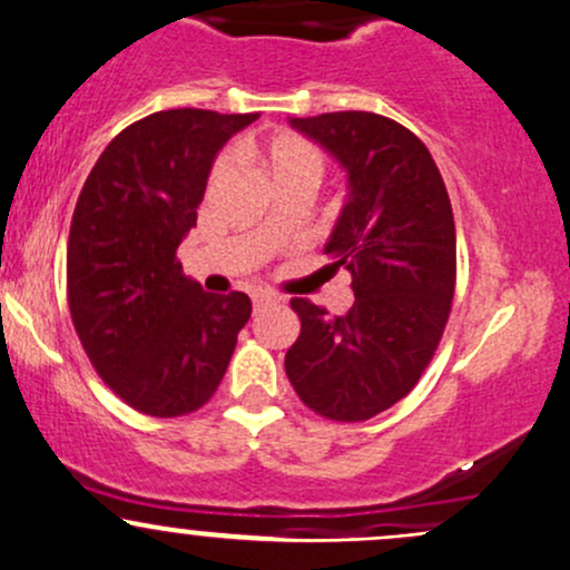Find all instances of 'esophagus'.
I'll use <instances>...</instances> for the list:
<instances>
[{
	"mask_svg": "<svg viewBox=\"0 0 570 570\" xmlns=\"http://www.w3.org/2000/svg\"><path fill=\"white\" fill-rule=\"evenodd\" d=\"M252 299H254V311L267 308V305L273 303V297H271V295H265V292H256V295H254Z\"/></svg>",
	"mask_w": 570,
	"mask_h": 570,
	"instance_id": "1",
	"label": "esophagus"
}]
</instances>
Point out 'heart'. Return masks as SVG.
Instances as JSON below:
<instances>
[{
    "instance_id": "1",
    "label": "heart",
    "mask_w": 570,
    "mask_h": 570,
    "mask_svg": "<svg viewBox=\"0 0 570 570\" xmlns=\"http://www.w3.org/2000/svg\"><path fill=\"white\" fill-rule=\"evenodd\" d=\"M233 159L254 167L265 178L273 191L289 189V186H308L316 189L324 178V154L311 140L295 132H278L267 140L246 137L233 148ZM224 165L214 170V180L222 175Z\"/></svg>"
}]
</instances>
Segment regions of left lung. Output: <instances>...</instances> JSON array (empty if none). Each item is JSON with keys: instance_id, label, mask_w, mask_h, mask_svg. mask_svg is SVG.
I'll list each match as a JSON object with an SVG mask.
<instances>
[{"instance_id": "8db88e82", "label": "left lung", "mask_w": 570, "mask_h": 570, "mask_svg": "<svg viewBox=\"0 0 570 570\" xmlns=\"http://www.w3.org/2000/svg\"><path fill=\"white\" fill-rule=\"evenodd\" d=\"M346 170L348 197L324 254L352 273L354 305L330 316L292 299L299 337L286 376L308 409L365 422L414 390L452 311L458 235L452 203L428 146L365 110L289 118Z\"/></svg>"}]
</instances>
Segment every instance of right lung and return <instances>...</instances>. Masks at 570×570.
Returning a JSON list of instances; mask_svg holds the SVG:
<instances>
[{"label": "right lung", "instance_id": "1", "mask_svg": "<svg viewBox=\"0 0 570 570\" xmlns=\"http://www.w3.org/2000/svg\"><path fill=\"white\" fill-rule=\"evenodd\" d=\"M256 118L151 112L112 137L75 205L67 243L75 333L94 371L140 414L203 409L252 316L248 295H208L175 252L197 224L216 154Z\"/></svg>", "mask_w": 570, "mask_h": 570}]
</instances>
